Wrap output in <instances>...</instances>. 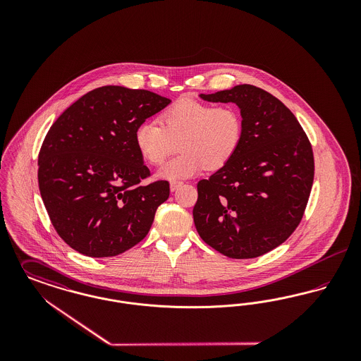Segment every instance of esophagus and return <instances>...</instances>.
<instances>
[{
	"instance_id": "1",
	"label": "esophagus",
	"mask_w": 361,
	"mask_h": 361,
	"mask_svg": "<svg viewBox=\"0 0 361 361\" xmlns=\"http://www.w3.org/2000/svg\"><path fill=\"white\" fill-rule=\"evenodd\" d=\"M183 185V181H172L171 183V190H176Z\"/></svg>"
}]
</instances>
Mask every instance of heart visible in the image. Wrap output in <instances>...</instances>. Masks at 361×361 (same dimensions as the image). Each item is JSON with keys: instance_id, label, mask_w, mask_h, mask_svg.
<instances>
[{"instance_id": "obj_1", "label": "heart", "mask_w": 361, "mask_h": 361, "mask_svg": "<svg viewBox=\"0 0 361 361\" xmlns=\"http://www.w3.org/2000/svg\"><path fill=\"white\" fill-rule=\"evenodd\" d=\"M159 124L143 121L134 133L137 152L159 165L178 142L177 157L168 161L158 177L177 181L200 172L216 171L235 155L243 133L240 111L230 104L212 105L181 97L159 115Z\"/></svg>"}]
</instances>
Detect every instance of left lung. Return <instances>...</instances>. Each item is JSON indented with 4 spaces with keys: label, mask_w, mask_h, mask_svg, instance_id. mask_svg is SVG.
<instances>
[{
    "label": "left lung",
    "mask_w": 361,
    "mask_h": 361,
    "mask_svg": "<svg viewBox=\"0 0 361 361\" xmlns=\"http://www.w3.org/2000/svg\"><path fill=\"white\" fill-rule=\"evenodd\" d=\"M200 97L237 104L243 133L235 155L197 183L196 230L227 257H259L303 218L314 181L311 143L291 111L261 87L243 84Z\"/></svg>",
    "instance_id": "8db88e82"
}]
</instances>
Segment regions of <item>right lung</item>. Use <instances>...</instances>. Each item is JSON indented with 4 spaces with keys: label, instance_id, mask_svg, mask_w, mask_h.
I'll use <instances>...</instances> for the list:
<instances>
[{
    "label": "right lung",
    "instance_id": "add662e5",
    "mask_svg": "<svg viewBox=\"0 0 361 361\" xmlns=\"http://www.w3.org/2000/svg\"><path fill=\"white\" fill-rule=\"evenodd\" d=\"M169 99L145 89L102 86L55 121L37 158L39 190L58 235L87 257H114L143 240L169 183L150 177L135 128Z\"/></svg>",
    "mask_w": 361,
    "mask_h": 361
}]
</instances>
